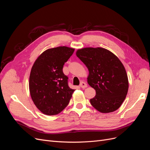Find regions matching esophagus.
Segmentation results:
<instances>
[{
  "mask_svg": "<svg viewBox=\"0 0 150 150\" xmlns=\"http://www.w3.org/2000/svg\"><path fill=\"white\" fill-rule=\"evenodd\" d=\"M79 86L81 88H86L87 87V84H86L85 82H81Z\"/></svg>",
  "mask_w": 150,
  "mask_h": 150,
  "instance_id": "34e87169",
  "label": "esophagus"
}]
</instances>
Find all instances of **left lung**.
<instances>
[{
    "label": "left lung",
    "instance_id": "obj_1",
    "mask_svg": "<svg viewBox=\"0 0 150 150\" xmlns=\"http://www.w3.org/2000/svg\"><path fill=\"white\" fill-rule=\"evenodd\" d=\"M76 54L88 67V83L96 90V96L90 99L91 105L103 113L117 110L129 87L126 69L119 58L103 47L79 49Z\"/></svg>",
    "mask_w": 150,
    "mask_h": 150
}]
</instances>
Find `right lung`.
Wrapping results in <instances>:
<instances>
[{"mask_svg":"<svg viewBox=\"0 0 150 150\" xmlns=\"http://www.w3.org/2000/svg\"><path fill=\"white\" fill-rule=\"evenodd\" d=\"M74 51V48L67 46L48 49L39 56L32 67L30 94L35 106L44 115L59 114L70 101L75 90L68 86L62 68Z\"/></svg>","mask_w":150,"mask_h":150,"instance_id":"add662e5","label":"right lung"}]
</instances>
